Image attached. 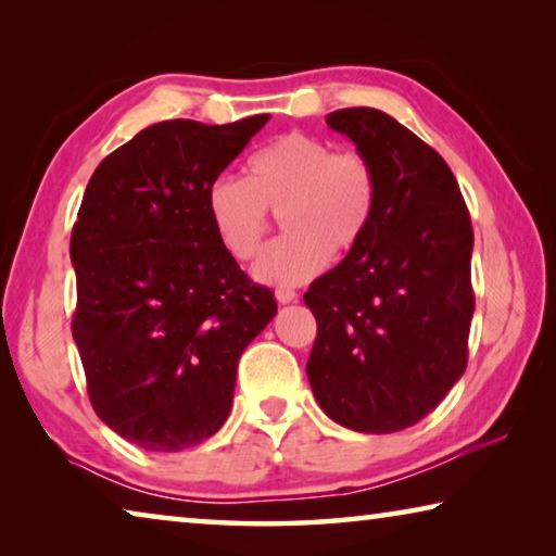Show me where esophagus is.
<instances>
[{
    "mask_svg": "<svg viewBox=\"0 0 556 556\" xmlns=\"http://www.w3.org/2000/svg\"><path fill=\"white\" fill-rule=\"evenodd\" d=\"M277 301H279V304H291V301H294L299 294H296V291L294 289H287V287H281V289H277Z\"/></svg>",
    "mask_w": 556,
    "mask_h": 556,
    "instance_id": "obj_1",
    "label": "esophagus"
}]
</instances>
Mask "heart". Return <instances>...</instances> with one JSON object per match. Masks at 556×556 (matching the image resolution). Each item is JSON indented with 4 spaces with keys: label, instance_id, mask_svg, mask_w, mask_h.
<instances>
[{
    "label": "heart",
    "instance_id": "1",
    "mask_svg": "<svg viewBox=\"0 0 556 556\" xmlns=\"http://www.w3.org/2000/svg\"><path fill=\"white\" fill-rule=\"evenodd\" d=\"M378 174L355 149L336 152L321 137L289 131L248 164V181L218 176L208 188L213 230L235 260L248 262L269 232V211L289 230L262 252L255 277L296 287L314 279L328 260L351 252L368 232L378 208Z\"/></svg>",
    "mask_w": 556,
    "mask_h": 556
}]
</instances>
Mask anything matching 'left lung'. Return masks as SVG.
<instances>
[{
  "label": "left lung",
  "instance_id": "1",
  "mask_svg": "<svg viewBox=\"0 0 556 556\" xmlns=\"http://www.w3.org/2000/svg\"><path fill=\"white\" fill-rule=\"evenodd\" d=\"M326 125L370 159L380 193L365 238L304 294L316 316L306 375L338 425L392 434L466 370L473 228L448 164L397 119L345 108Z\"/></svg>",
  "mask_w": 556,
  "mask_h": 556
}]
</instances>
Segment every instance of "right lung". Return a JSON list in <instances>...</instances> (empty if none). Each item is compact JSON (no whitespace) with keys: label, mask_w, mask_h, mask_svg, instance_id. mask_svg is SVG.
Instances as JSON below:
<instances>
[{"label":"right lung","mask_w":556,"mask_h":556,"mask_svg":"<svg viewBox=\"0 0 556 556\" xmlns=\"http://www.w3.org/2000/svg\"><path fill=\"white\" fill-rule=\"evenodd\" d=\"M269 115L166 119L100 162L71 235L73 338L90 404L122 439L181 451L230 414L238 361L277 314L208 215V188Z\"/></svg>","instance_id":"right-lung-1"}]
</instances>
